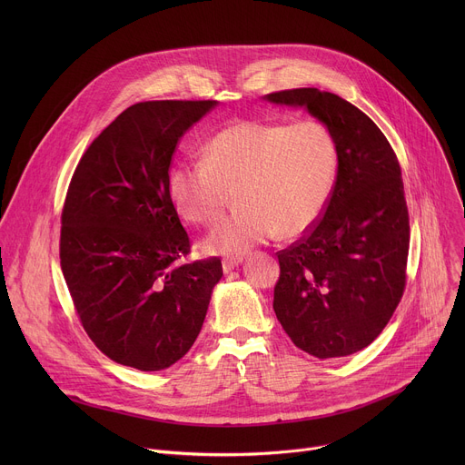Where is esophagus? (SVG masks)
<instances>
[{
  "label": "esophagus",
  "instance_id": "obj_1",
  "mask_svg": "<svg viewBox=\"0 0 465 465\" xmlns=\"http://www.w3.org/2000/svg\"><path fill=\"white\" fill-rule=\"evenodd\" d=\"M241 261H242V257H228V259H224V261H223V271H224V272L233 271Z\"/></svg>",
  "mask_w": 465,
  "mask_h": 465
}]
</instances>
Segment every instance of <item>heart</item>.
<instances>
[{"instance_id": "heart-1", "label": "heart", "mask_w": 465, "mask_h": 465, "mask_svg": "<svg viewBox=\"0 0 465 465\" xmlns=\"http://www.w3.org/2000/svg\"><path fill=\"white\" fill-rule=\"evenodd\" d=\"M339 153L333 132L316 119L237 121L208 142L204 160L169 171V194L191 224H215L235 189L241 208L204 241L213 253L239 255L280 235L307 232L333 189Z\"/></svg>"}]
</instances>
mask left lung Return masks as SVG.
Listing matches in <instances>:
<instances>
[{
	"mask_svg": "<svg viewBox=\"0 0 465 465\" xmlns=\"http://www.w3.org/2000/svg\"><path fill=\"white\" fill-rule=\"evenodd\" d=\"M333 132L337 180L318 221L278 252L274 312L296 348L318 359L357 353L390 322L407 285L411 244L401 167L379 126L316 88L269 94Z\"/></svg>",
	"mask_w": 465,
	"mask_h": 465,
	"instance_id": "left-lung-1",
	"label": "left lung"
}]
</instances>
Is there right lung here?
Listing matches in <instances>:
<instances>
[{
    "instance_id": "1",
    "label": "right lung",
    "mask_w": 465,
    "mask_h": 465,
    "mask_svg": "<svg viewBox=\"0 0 465 465\" xmlns=\"http://www.w3.org/2000/svg\"><path fill=\"white\" fill-rule=\"evenodd\" d=\"M215 101H145L83 154L62 208L60 267L92 342L114 362L158 371L201 333L219 257L178 262L191 242L169 194L185 132Z\"/></svg>"
}]
</instances>
